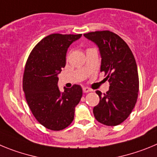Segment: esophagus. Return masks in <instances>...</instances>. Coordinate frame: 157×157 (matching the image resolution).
I'll use <instances>...</instances> for the list:
<instances>
[{
    "label": "esophagus",
    "instance_id": "obj_1",
    "mask_svg": "<svg viewBox=\"0 0 157 157\" xmlns=\"http://www.w3.org/2000/svg\"><path fill=\"white\" fill-rule=\"evenodd\" d=\"M90 91H91V89H90L89 88V87H84V88H83V92L84 93H88V92H90Z\"/></svg>",
    "mask_w": 157,
    "mask_h": 157
}]
</instances>
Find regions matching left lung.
<instances>
[{
  "mask_svg": "<svg viewBox=\"0 0 157 157\" xmlns=\"http://www.w3.org/2000/svg\"><path fill=\"white\" fill-rule=\"evenodd\" d=\"M84 36L98 45L101 72L110 85L106 93L96 91L100 100L93 113L101 124L117 126L129 117L138 99L139 80L135 57L126 42L111 31L90 32Z\"/></svg>",
  "mask_w": 157,
  "mask_h": 157,
  "instance_id": "1",
  "label": "left lung"
}]
</instances>
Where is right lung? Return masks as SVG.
Wrapping results in <instances>:
<instances>
[{
	"label": "right lung",
	"mask_w": 157,
	"mask_h": 157,
	"mask_svg": "<svg viewBox=\"0 0 157 157\" xmlns=\"http://www.w3.org/2000/svg\"><path fill=\"white\" fill-rule=\"evenodd\" d=\"M82 34L53 33L33 48L26 61L22 79L26 101L41 125L61 131L73 122L76 105L82 97V88L74 84L61 93L58 74L66 66L67 49Z\"/></svg>",
	"instance_id": "right-lung-1"
}]
</instances>
